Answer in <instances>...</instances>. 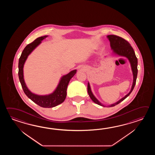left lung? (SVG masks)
Listing matches in <instances>:
<instances>
[{"instance_id":"left-lung-1","label":"left lung","mask_w":155,"mask_h":155,"mask_svg":"<svg viewBox=\"0 0 155 155\" xmlns=\"http://www.w3.org/2000/svg\"><path fill=\"white\" fill-rule=\"evenodd\" d=\"M107 38H108V39L110 42V46L113 51V53L119 56H124L128 59L131 65L132 71L133 74V83H132V85L130 91L118 101H117L114 104H112L111 105L107 106V107H110L115 106L116 105L119 104L120 102L124 100H125L127 97H128L130 95V94L131 93L132 90L134 89V87L136 84L138 70H137V58H136L135 51L131 46V45L130 44V43L122 38L114 35H109L107 36ZM87 92L89 94L90 97L93 101V102H95L99 105L102 106L104 107L106 106L104 105L102 103L100 102L99 100L96 98L95 96L94 95V94H92V91L91 90V87L89 82L87 84Z\"/></svg>"}]
</instances>
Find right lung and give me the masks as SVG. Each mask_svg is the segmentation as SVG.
I'll list each match as a JSON object with an SVG mask.
<instances>
[{"mask_svg":"<svg viewBox=\"0 0 155 155\" xmlns=\"http://www.w3.org/2000/svg\"><path fill=\"white\" fill-rule=\"evenodd\" d=\"M48 35L41 36L33 42L27 45L24 48L19 60L18 64V76L20 84L23 89L24 92L30 100L37 105L45 108H51L56 106L64 101L66 96V90L70 79L75 75L76 70H74L69 73L61 78L59 82L54 91L45 95H38L31 92L27 87L24 79L23 68L28 56L37 46L41 43L43 40L45 39Z\"/></svg>","mask_w":155,"mask_h":155,"instance_id":"add662e5","label":"right lung"}]
</instances>
